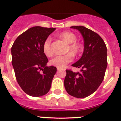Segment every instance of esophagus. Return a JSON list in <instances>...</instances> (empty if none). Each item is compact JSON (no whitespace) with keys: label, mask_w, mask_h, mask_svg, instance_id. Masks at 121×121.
Masks as SVG:
<instances>
[{"label":"esophagus","mask_w":121,"mask_h":121,"mask_svg":"<svg viewBox=\"0 0 121 121\" xmlns=\"http://www.w3.org/2000/svg\"><path fill=\"white\" fill-rule=\"evenodd\" d=\"M61 70V69H60V68H57V70H58V71H59V70Z\"/></svg>","instance_id":"obj_1"}]
</instances>
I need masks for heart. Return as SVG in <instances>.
Here are the masks:
<instances>
[{
  "mask_svg": "<svg viewBox=\"0 0 121 121\" xmlns=\"http://www.w3.org/2000/svg\"><path fill=\"white\" fill-rule=\"evenodd\" d=\"M60 37L64 40L67 44H69L67 50L70 51L72 54H77L80 52L81 50V45L76 42L77 40L76 35L70 32H64L60 34ZM43 50L45 55L48 57L52 55V50L51 47V39L47 38L44 42L43 45ZM73 56L72 54L68 53L65 55L62 56H56L50 60V64L52 65L57 68H64L67 64L72 62Z\"/></svg>",
  "mask_w": 121,
  "mask_h": 121,
  "instance_id": "b5f03b06",
  "label": "heart"
}]
</instances>
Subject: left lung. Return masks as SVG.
Returning <instances> with one entry per match:
<instances>
[{
	"label": "left lung",
	"instance_id": "left-lung-1",
	"mask_svg": "<svg viewBox=\"0 0 121 121\" xmlns=\"http://www.w3.org/2000/svg\"><path fill=\"white\" fill-rule=\"evenodd\" d=\"M84 39L82 56L72 66L81 68V72L66 70L64 87L69 95L84 98L93 94L104 79L106 72L107 47L99 35L84 26H72Z\"/></svg>",
	"mask_w": 121,
	"mask_h": 121
}]
</instances>
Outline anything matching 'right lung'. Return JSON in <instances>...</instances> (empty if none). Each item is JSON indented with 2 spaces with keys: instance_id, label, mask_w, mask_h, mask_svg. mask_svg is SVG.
Wrapping results in <instances>:
<instances>
[{
  "instance_id": "add662e5",
  "label": "right lung",
  "mask_w": 121,
  "mask_h": 121,
  "mask_svg": "<svg viewBox=\"0 0 121 121\" xmlns=\"http://www.w3.org/2000/svg\"><path fill=\"white\" fill-rule=\"evenodd\" d=\"M55 30L40 26L30 28L16 39L12 47V64L17 82L30 96L44 95L51 89L57 68L46 66L49 60L43 45Z\"/></svg>"
}]
</instances>
